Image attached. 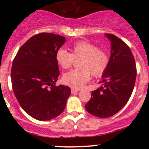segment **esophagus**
Masks as SVG:
<instances>
[{"label":"esophagus","mask_w":149,"mask_h":149,"mask_svg":"<svg viewBox=\"0 0 149 149\" xmlns=\"http://www.w3.org/2000/svg\"><path fill=\"white\" fill-rule=\"evenodd\" d=\"M79 91V89H75V88H71V94H76V93H78Z\"/></svg>","instance_id":"34e87169"}]
</instances>
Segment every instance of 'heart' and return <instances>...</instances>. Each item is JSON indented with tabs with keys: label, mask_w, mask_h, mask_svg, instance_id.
Here are the masks:
<instances>
[{
	"label": "heart",
	"mask_w": 149,
	"mask_h": 149,
	"mask_svg": "<svg viewBox=\"0 0 149 149\" xmlns=\"http://www.w3.org/2000/svg\"><path fill=\"white\" fill-rule=\"evenodd\" d=\"M55 58L63 69L72 67L75 61L79 68L72 70L63 76V81L75 88H80L94 77L103 76L110 63V55L106 49H100L97 45L86 41H78L71 47V52L63 49L57 51Z\"/></svg>",
	"instance_id": "obj_1"
}]
</instances>
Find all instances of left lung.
Listing matches in <instances>:
<instances>
[{"label": "left lung", "instance_id": "obj_1", "mask_svg": "<svg viewBox=\"0 0 149 149\" xmlns=\"http://www.w3.org/2000/svg\"><path fill=\"white\" fill-rule=\"evenodd\" d=\"M111 42L110 63L102 76L100 88L91 92L85 108L102 118L118 113L127 104L136 83V65L130 47L112 34H105Z\"/></svg>", "mask_w": 149, "mask_h": 149}]
</instances>
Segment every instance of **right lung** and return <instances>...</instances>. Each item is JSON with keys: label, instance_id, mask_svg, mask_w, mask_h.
Listing matches in <instances>:
<instances>
[{"label": "right lung", "instance_id": "right-lung-1", "mask_svg": "<svg viewBox=\"0 0 149 149\" xmlns=\"http://www.w3.org/2000/svg\"><path fill=\"white\" fill-rule=\"evenodd\" d=\"M65 42L58 34L40 33L29 39L13 59V92L22 109L38 120L61 115L70 95V87L55 85L60 75L55 55Z\"/></svg>", "mask_w": 149, "mask_h": 149}]
</instances>
